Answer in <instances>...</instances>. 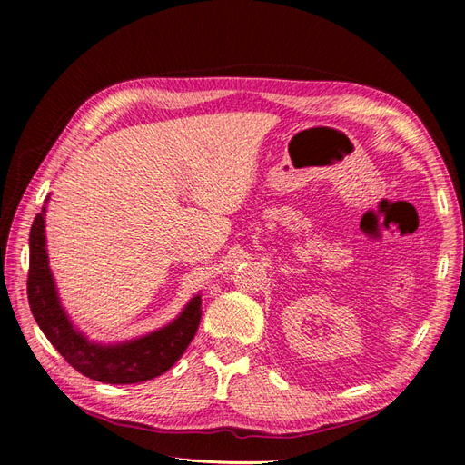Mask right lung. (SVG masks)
Returning <instances> with one entry per match:
<instances>
[{
	"label": "right lung",
	"mask_w": 465,
	"mask_h": 465,
	"mask_svg": "<svg viewBox=\"0 0 465 465\" xmlns=\"http://www.w3.org/2000/svg\"><path fill=\"white\" fill-rule=\"evenodd\" d=\"M31 227L29 304L38 328L75 371L104 384H137L164 374L193 340L202 318V294H193L182 312L166 326L128 341L101 343L83 333L65 312L50 270L46 250V205Z\"/></svg>",
	"instance_id": "obj_1"
}]
</instances>
